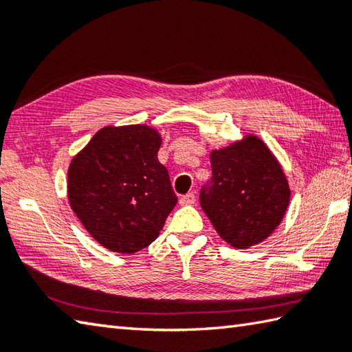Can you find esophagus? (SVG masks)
Returning a JSON list of instances; mask_svg holds the SVG:
<instances>
[{
    "label": "esophagus",
    "mask_w": 352,
    "mask_h": 352,
    "mask_svg": "<svg viewBox=\"0 0 352 352\" xmlns=\"http://www.w3.org/2000/svg\"><path fill=\"white\" fill-rule=\"evenodd\" d=\"M195 201H196V196L193 193H188V195H185V196L179 199V204H181V205H191V204H195Z\"/></svg>",
    "instance_id": "esophagus-1"
}]
</instances>
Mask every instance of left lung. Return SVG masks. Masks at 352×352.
I'll return each instance as SVG.
<instances>
[{"label":"left lung","mask_w":352,"mask_h":352,"mask_svg":"<svg viewBox=\"0 0 352 352\" xmlns=\"http://www.w3.org/2000/svg\"><path fill=\"white\" fill-rule=\"evenodd\" d=\"M211 181L201 190V207L217 234L245 250L274 233L287 213V175L261 138L245 135L210 151Z\"/></svg>","instance_id":"1"}]
</instances>
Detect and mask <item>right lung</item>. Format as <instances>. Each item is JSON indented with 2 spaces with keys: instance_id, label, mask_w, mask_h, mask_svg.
Here are the masks:
<instances>
[{
  "instance_id": "right-lung-1",
  "label": "right lung",
  "mask_w": 352,
  "mask_h": 352,
  "mask_svg": "<svg viewBox=\"0 0 352 352\" xmlns=\"http://www.w3.org/2000/svg\"><path fill=\"white\" fill-rule=\"evenodd\" d=\"M162 136L145 124L107 125L73 156L69 204L98 243L133 254L155 241L177 197L157 161Z\"/></svg>"
}]
</instances>
